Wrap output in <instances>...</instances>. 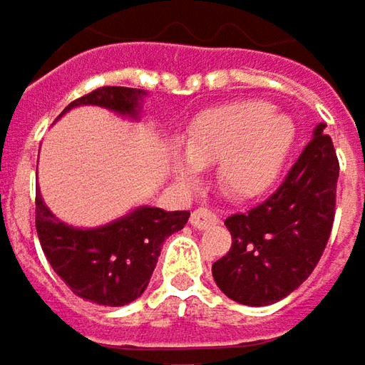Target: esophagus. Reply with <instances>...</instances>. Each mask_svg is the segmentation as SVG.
<instances>
[{
  "instance_id": "esophagus-1",
  "label": "esophagus",
  "mask_w": 365,
  "mask_h": 365,
  "mask_svg": "<svg viewBox=\"0 0 365 365\" xmlns=\"http://www.w3.org/2000/svg\"><path fill=\"white\" fill-rule=\"evenodd\" d=\"M214 224H218V216H216L214 212H210V210L199 207V210H195V212L191 214V226L197 228V230H203V228L214 226Z\"/></svg>"
}]
</instances>
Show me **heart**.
<instances>
[{"label":"heart","mask_w":365,"mask_h":365,"mask_svg":"<svg viewBox=\"0 0 365 365\" xmlns=\"http://www.w3.org/2000/svg\"><path fill=\"white\" fill-rule=\"evenodd\" d=\"M297 139L293 118L266 101H239L207 110L191 122L185 149L174 151L172 170L182 182L195 180L199 166L218 164L224 189L255 197L280 176Z\"/></svg>","instance_id":"b5f03b06"}]
</instances>
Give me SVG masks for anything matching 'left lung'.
Here are the masks:
<instances>
[{
    "label": "left lung",
    "mask_w": 365,
    "mask_h": 365,
    "mask_svg": "<svg viewBox=\"0 0 365 365\" xmlns=\"http://www.w3.org/2000/svg\"><path fill=\"white\" fill-rule=\"evenodd\" d=\"M326 124L314 128L299 160L264 203L224 224L232 235L212 274L220 291L243 305H272L314 272L324 253L336 203L339 160Z\"/></svg>",
    "instance_id": "1"
}]
</instances>
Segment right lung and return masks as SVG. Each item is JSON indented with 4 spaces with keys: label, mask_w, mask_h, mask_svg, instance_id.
<instances>
[{
    "label": "right lung",
    "mask_w": 365,
    "mask_h": 365,
    "mask_svg": "<svg viewBox=\"0 0 365 365\" xmlns=\"http://www.w3.org/2000/svg\"><path fill=\"white\" fill-rule=\"evenodd\" d=\"M147 93L130 87H101L72 101L60 116L78 106H99L137 120ZM37 235L56 274L70 291L97 305L120 307L143 295L166 237L185 228L189 212L141 205L97 228H76L51 214L37 191Z\"/></svg>",
    "instance_id": "add662e5"
}]
</instances>
